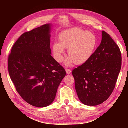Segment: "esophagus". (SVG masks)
<instances>
[{"mask_svg": "<svg viewBox=\"0 0 128 128\" xmlns=\"http://www.w3.org/2000/svg\"><path fill=\"white\" fill-rule=\"evenodd\" d=\"M66 72L68 74H70V73H71V72H72V70L69 69H66Z\"/></svg>", "mask_w": 128, "mask_h": 128, "instance_id": "34e87169", "label": "esophagus"}]
</instances>
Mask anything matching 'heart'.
I'll use <instances>...</instances> for the list:
<instances>
[{
  "mask_svg": "<svg viewBox=\"0 0 128 128\" xmlns=\"http://www.w3.org/2000/svg\"><path fill=\"white\" fill-rule=\"evenodd\" d=\"M59 40V42H54L53 44L54 57L57 62H62L65 53L64 48H68L70 57L66 62L67 66L73 62L81 64L88 61L93 54L97 42L94 34L79 28L62 32Z\"/></svg>",
  "mask_w": 128,
  "mask_h": 128,
  "instance_id": "b5f03b06",
  "label": "heart"
}]
</instances>
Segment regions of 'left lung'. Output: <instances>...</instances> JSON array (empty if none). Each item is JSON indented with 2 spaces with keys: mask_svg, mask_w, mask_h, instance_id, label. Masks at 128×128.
Instances as JSON below:
<instances>
[{
  "mask_svg": "<svg viewBox=\"0 0 128 128\" xmlns=\"http://www.w3.org/2000/svg\"><path fill=\"white\" fill-rule=\"evenodd\" d=\"M122 66L118 46L107 32L88 61L72 70L75 86L80 101L94 106L107 100L115 88Z\"/></svg>",
  "mask_w": 128,
  "mask_h": 128,
  "instance_id": "left-lung-1",
  "label": "left lung"
}]
</instances>
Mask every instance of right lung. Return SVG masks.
Here are the masks:
<instances>
[{"instance_id": "right-lung-1", "label": "right lung", "mask_w": 128, "mask_h": 128, "mask_svg": "<svg viewBox=\"0 0 128 128\" xmlns=\"http://www.w3.org/2000/svg\"><path fill=\"white\" fill-rule=\"evenodd\" d=\"M50 24L25 32L8 58L11 80L20 96L34 107L50 105L66 72L51 56Z\"/></svg>"}]
</instances>
